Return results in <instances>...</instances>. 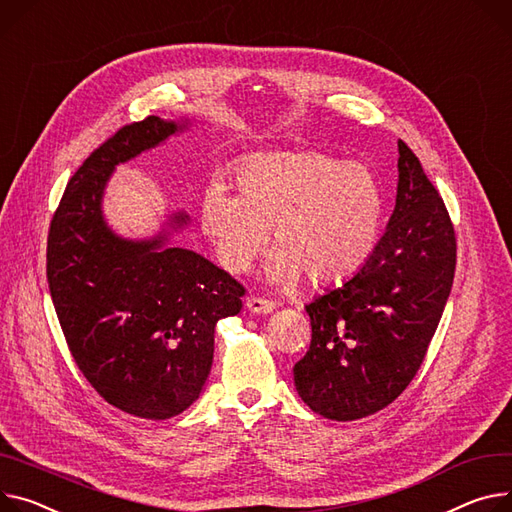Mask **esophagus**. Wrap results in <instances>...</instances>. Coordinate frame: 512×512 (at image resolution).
Masks as SVG:
<instances>
[{"label": "esophagus", "mask_w": 512, "mask_h": 512, "mask_svg": "<svg viewBox=\"0 0 512 512\" xmlns=\"http://www.w3.org/2000/svg\"><path fill=\"white\" fill-rule=\"evenodd\" d=\"M246 305L254 313H270L274 307H277V303H274L272 299H266V297H250L246 301Z\"/></svg>", "instance_id": "obj_1"}]
</instances>
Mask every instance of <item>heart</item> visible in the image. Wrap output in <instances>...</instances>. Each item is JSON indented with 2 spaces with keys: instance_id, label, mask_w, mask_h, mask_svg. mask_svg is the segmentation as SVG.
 <instances>
[{
  "instance_id": "heart-1",
  "label": "heart",
  "mask_w": 512,
  "mask_h": 512,
  "mask_svg": "<svg viewBox=\"0 0 512 512\" xmlns=\"http://www.w3.org/2000/svg\"><path fill=\"white\" fill-rule=\"evenodd\" d=\"M231 194L213 184L201 199V227L223 268L248 270L268 244L277 248L270 277L283 285L301 274L313 285L342 283L369 262L383 227L385 199L359 162L320 151H272L246 157Z\"/></svg>"
}]
</instances>
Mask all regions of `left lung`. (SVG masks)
<instances>
[{"label": "left lung", "mask_w": 512, "mask_h": 512, "mask_svg": "<svg viewBox=\"0 0 512 512\" xmlns=\"http://www.w3.org/2000/svg\"><path fill=\"white\" fill-rule=\"evenodd\" d=\"M398 196L369 262L305 305L311 344L295 363L301 400L346 422L389 406L414 379L451 293L457 242L439 190L398 141Z\"/></svg>", "instance_id": "8db88e82"}]
</instances>
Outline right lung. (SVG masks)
<instances>
[{"mask_svg":"<svg viewBox=\"0 0 512 512\" xmlns=\"http://www.w3.org/2000/svg\"><path fill=\"white\" fill-rule=\"evenodd\" d=\"M180 127L147 116L96 147L67 182L47 238V281L75 365L114 408L166 420L184 412L209 377L215 324L242 309L244 285L166 235L131 242L102 217L114 166ZM174 223H186L176 215Z\"/></svg>","mask_w":512,"mask_h":512,"instance_id":"right-lung-1","label":"right lung"}]
</instances>
